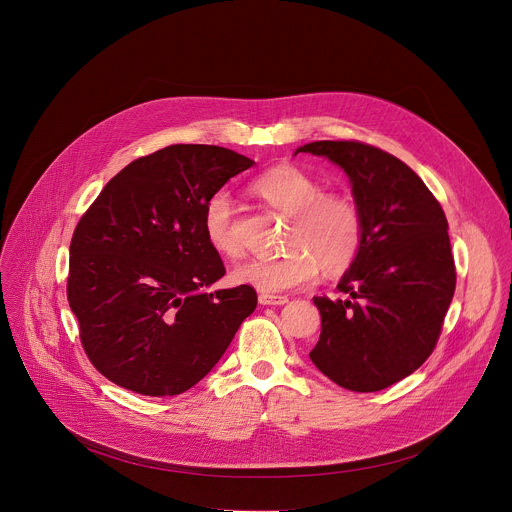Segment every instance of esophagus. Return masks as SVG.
<instances>
[{"label":"esophagus","mask_w":512,"mask_h":512,"mask_svg":"<svg viewBox=\"0 0 512 512\" xmlns=\"http://www.w3.org/2000/svg\"><path fill=\"white\" fill-rule=\"evenodd\" d=\"M259 303L261 305H265V307H281V305H285V303H289V299L287 297H283V295H269V293H263V295H259Z\"/></svg>","instance_id":"obj_1"}]
</instances>
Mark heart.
<instances>
[{
  "label": "heart",
  "mask_w": 512,
  "mask_h": 512,
  "mask_svg": "<svg viewBox=\"0 0 512 512\" xmlns=\"http://www.w3.org/2000/svg\"><path fill=\"white\" fill-rule=\"evenodd\" d=\"M253 191L279 213L291 217L285 245L289 251L275 259H249L231 271L239 285L263 293H281L311 283L319 267L327 273L345 271L359 255L363 219L357 203L343 193H323L321 183L293 165L263 173ZM205 237L227 257L241 253L233 225V201L217 191L205 205Z\"/></svg>",
  "instance_id": "obj_1"
}]
</instances>
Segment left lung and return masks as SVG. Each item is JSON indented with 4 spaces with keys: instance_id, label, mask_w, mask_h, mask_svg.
<instances>
[{
    "instance_id": "obj_1",
    "label": "left lung",
    "mask_w": 512,
    "mask_h": 512,
    "mask_svg": "<svg viewBox=\"0 0 512 512\" xmlns=\"http://www.w3.org/2000/svg\"><path fill=\"white\" fill-rule=\"evenodd\" d=\"M351 183L363 243L337 289L313 297L321 337L309 353L343 389L373 393L415 373L433 353L455 295L449 223L423 179L401 159L359 141H313Z\"/></svg>"
}]
</instances>
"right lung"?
Instances as JSON below:
<instances>
[{"instance_id": "right-lung-1", "label": "right lung", "mask_w": 512, "mask_h": 512, "mask_svg": "<svg viewBox=\"0 0 512 512\" xmlns=\"http://www.w3.org/2000/svg\"><path fill=\"white\" fill-rule=\"evenodd\" d=\"M255 161L217 145H169L99 193L69 245L67 301L93 367L149 397L181 395L223 357L255 311L205 237L207 201Z\"/></svg>"}]
</instances>
